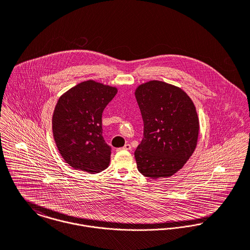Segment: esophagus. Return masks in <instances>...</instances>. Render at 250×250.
I'll use <instances>...</instances> for the list:
<instances>
[{
  "instance_id": "1",
  "label": "esophagus",
  "mask_w": 250,
  "mask_h": 250,
  "mask_svg": "<svg viewBox=\"0 0 250 250\" xmlns=\"http://www.w3.org/2000/svg\"><path fill=\"white\" fill-rule=\"evenodd\" d=\"M132 149V147H131V145L130 144H125L123 147H121V148H117L116 149V151H121V150H127V151H130Z\"/></svg>"
}]
</instances>
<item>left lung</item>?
<instances>
[{
    "mask_svg": "<svg viewBox=\"0 0 250 250\" xmlns=\"http://www.w3.org/2000/svg\"><path fill=\"white\" fill-rule=\"evenodd\" d=\"M135 95L144 124L143 141L135 152L139 171L149 178L170 177L196 148L195 106L181 87L157 80L140 84Z\"/></svg>",
    "mask_w": 250,
    "mask_h": 250,
    "instance_id": "left-lung-1",
    "label": "left lung"
}]
</instances>
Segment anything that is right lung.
Instances as JSON below:
<instances>
[{
  "label": "right lung",
  "mask_w": 250,
  "mask_h": 250,
  "mask_svg": "<svg viewBox=\"0 0 250 250\" xmlns=\"http://www.w3.org/2000/svg\"><path fill=\"white\" fill-rule=\"evenodd\" d=\"M116 93L114 86L88 80L59 98L52 118L53 136L73 168L95 174L108 167L110 146L102 136V113Z\"/></svg>",
  "instance_id": "right-lung-1"
}]
</instances>
